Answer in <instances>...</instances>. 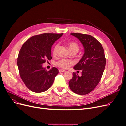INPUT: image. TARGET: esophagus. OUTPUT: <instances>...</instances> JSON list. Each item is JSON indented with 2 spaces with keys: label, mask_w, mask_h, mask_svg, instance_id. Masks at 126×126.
Listing matches in <instances>:
<instances>
[{
  "label": "esophagus",
  "mask_w": 126,
  "mask_h": 126,
  "mask_svg": "<svg viewBox=\"0 0 126 126\" xmlns=\"http://www.w3.org/2000/svg\"><path fill=\"white\" fill-rule=\"evenodd\" d=\"M59 71L60 72H65L66 70H64V69H60L59 70Z\"/></svg>",
  "instance_id": "obj_1"
}]
</instances>
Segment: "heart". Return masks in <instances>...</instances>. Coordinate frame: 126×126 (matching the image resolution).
Masks as SVG:
<instances>
[{"instance_id": "b5f03b06", "label": "heart", "mask_w": 126, "mask_h": 126, "mask_svg": "<svg viewBox=\"0 0 126 126\" xmlns=\"http://www.w3.org/2000/svg\"><path fill=\"white\" fill-rule=\"evenodd\" d=\"M58 44H57L55 45V46L54 48V51H53L54 54H56L57 50V49H58ZM69 48L70 49V50H72V49H76V50H78L79 47L77 43H75V42H70V43H69ZM74 63V62L73 60H68L67 59H62L56 63V64L57 66L61 68H64V69H67V68H69Z\"/></svg>"}]
</instances>
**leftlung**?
Here are the masks:
<instances>
[{
  "mask_svg": "<svg viewBox=\"0 0 126 126\" xmlns=\"http://www.w3.org/2000/svg\"><path fill=\"white\" fill-rule=\"evenodd\" d=\"M70 35L81 42L84 54L74 67L76 70H82L81 76L73 72L69 86L75 93L86 94L93 90L100 81L106 66L104 50L101 44L93 36L78 33Z\"/></svg>",
  "mask_w": 126,
  "mask_h": 126,
  "instance_id": "8db88e82",
  "label": "left lung"
}]
</instances>
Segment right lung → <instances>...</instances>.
Returning a JSON list of instances; mask_svg holds the SVG:
<instances>
[{"mask_svg": "<svg viewBox=\"0 0 126 126\" xmlns=\"http://www.w3.org/2000/svg\"><path fill=\"white\" fill-rule=\"evenodd\" d=\"M63 35L43 33L30 38L22 46L17 59L18 69L25 85L33 92L47 90L59 73L55 67L47 71L43 64L46 59H52V46Z\"/></svg>", "mask_w": 126, "mask_h": 126, "instance_id": "1", "label": "right lung"}]
</instances>
